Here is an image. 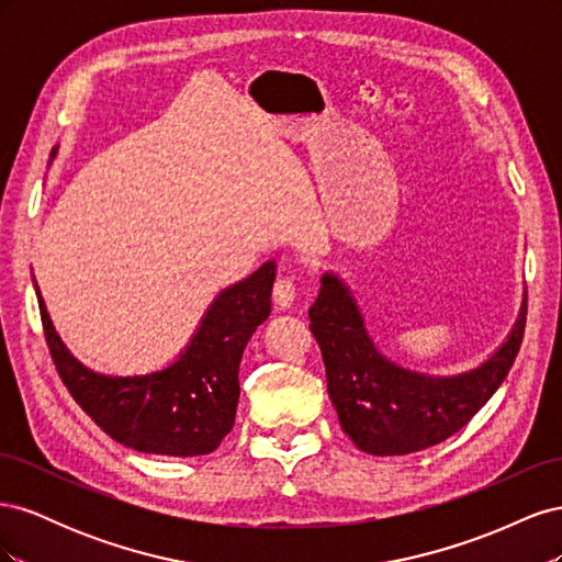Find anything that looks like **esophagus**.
<instances>
[{
  "mask_svg": "<svg viewBox=\"0 0 562 562\" xmlns=\"http://www.w3.org/2000/svg\"><path fill=\"white\" fill-rule=\"evenodd\" d=\"M271 297L279 304V307H291L297 297V285L291 277H279L274 283V291H271Z\"/></svg>",
  "mask_w": 562,
  "mask_h": 562,
  "instance_id": "1",
  "label": "esophagus"
}]
</instances>
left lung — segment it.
Instances as JSON below:
<instances>
[{
	"mask_svg": "<svg viewBox=\"0 0 562 562\" xmlns=\"http://www.w3.org/2000/svg\"><path fill=\"white\" fill-rule=\"evenodd\" d=\"M525 316L527 300L506 342L479 368L448 378L422 375L378 351L349 288L335 274H323L310 328L323 353L339 427L356 448L378 457L443 443L506 380L522 342Z\"/></svg>",
	"mask_w": 562,
	"mask_h": 562,
	"instance_id": "8db88e82",
	"label": "left lung"
}]
</instances>
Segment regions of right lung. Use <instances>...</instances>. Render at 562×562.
<instances>
[{
  "mask_svg": "<svg viewBox=\"0 0 562 562\" xmlns=\"http://www.w3.org/2000/svg\"><path fill=\"white\" fill-rule=\"evenodd\" d=\"M274 277L277 265L269 260L225 288L178 361L133 378L100 375L81 366L58 337L37 285L35 291L50 359L81 411L126 448L196 457L213 452L234 427L241 394L239 363L250 335L271 312Z\"/></svg>",
  "mask_w": 562,
  "mask_h": 562,
  "instance_id": "add662e5",
  "label": "right lung"
}]
</instances>
